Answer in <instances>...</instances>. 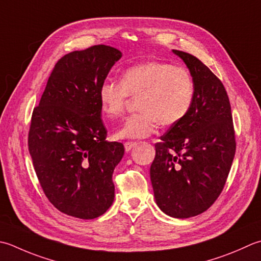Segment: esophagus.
<instances>
[{
    "mask_svg": "<svg viewBox=\"0 0 261 261\" xmlns=\"http://www.w3.org/2000/svg\"><path fill=\"white\" fill-rule=\"evenodd\" d=\"M137 146V142L134 141H126L124 142V148H125V151H130L132 148Z\"/></svg>",
    "mask_w": 261,
    "mask_h": 261,
    "instance_id": "1",
    "label": "esophagus"
}]
</instances>
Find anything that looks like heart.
<instances>
[{
	"instance_id": "obj_1",
	"label": "heart",
	"mask_w": 261,
	"mask_h": 261,
	"mask_svg": "<svg viewBox=\"0 0 261 261\" xmlns=\"http://www.w3.org/2000/svg\"><path fill=\"white\" fill-rule=\"evenodd\" d=\"M129 97H139V113L127 117L115 132L117 139H141L158 124L175 125L188 115L195 98V83L185 66L148 61L127 68L121 83L105 80L99 86L100 110L110 119L124 113Z\"/></svg>"
}]
</instances>
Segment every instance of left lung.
Here are the masks:
<instances>
[{"instance_id":"8db88e82","label":"left lung","mask_w":261,"mask_h":261,"mask_svg":"<svg viewBox=\"0 0 261 261\" xmlns=\"http://www.w3.org/2000/svg\"><path fill=\"white\" fill-rule=\"evenodd\" d=\"M195 83L191 110L155 145L150 180L157 206L168 216L206 212L221 195L236 155L231 105L225 88L200 60L173 49Z\"/></svg>"}]
</instances>
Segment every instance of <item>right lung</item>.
Instances as JSON below:
<instances>
[{
  "instance_id": "obj_1",
  "label": "right lung",
  "mask_w": 261,
  "mask_h": 261,
  "mask_svg": "<svg viewBox=\"0 0 261 261\" xmlns=\"http://www.w3.org/2000/svg\"><path fill=\"white\" fill-rule=\"evenodd\" d=\"M121 56L106 45L65 54L33 111L28 148L36 175L50 203L69 216L94 219L114 200L112 176L124 147L106 141L98 89Z\"/></svg>"
}]
</instances>
